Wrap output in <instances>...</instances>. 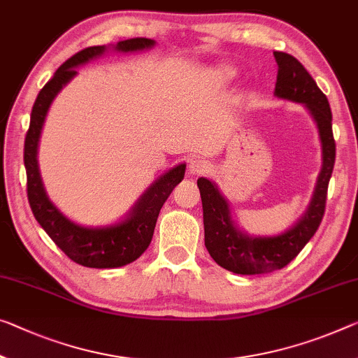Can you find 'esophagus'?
Wrapping results in <instances>:
<instances>
[{"label": "esophagus", "mask_w": 358, "mask_h": 358, "mask_svg": "<svg viewBox=\"0 0 358 358\" xmlns=\"http://www.w3.org/2000/svg\"><path fill=\"white\" fill-rule=\"evenodd\" d=\"M210 171V163L206 160H203V158H194V160H190L189 163V173L190 174H205Z\"/></svg>", "instance_id": "obj_1"}]
</instances>
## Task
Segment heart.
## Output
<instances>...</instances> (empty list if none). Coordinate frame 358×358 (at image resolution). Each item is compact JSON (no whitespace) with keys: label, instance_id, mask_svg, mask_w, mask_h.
Here are the masks:
<instances>
[{"label":"heart","instance_id":"b5f03b06","mask_svg":"<svg viewBox=\"0 0 358 358\" xmlns=\"http://www.w3.org/2000/svg\"><path fill=\"white\" fill-rule=\"evenodd\" d=\"M221 75H222V76H229V75H230V71H229V70H222V71H221Z\"/></svg>","mask_w":358,"mask_h":358}]
</instances>
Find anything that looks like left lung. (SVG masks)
Returning <instances> with one entry per match:
<instances>
[{
	"mask_svg": "<svg viewBox=\"0 0 358 358\" xmlns=\"http://www.w3.org/2000/svg\"><path fill=\"white\" fill-rule=\"evenodd\" d=\"M278 65L275 96L304 103L317 123L322 141L323 164L318 174L312 201L299 222L275 236H250L236 227L229 203L210 179L196 180L201 195L205 246L219 266L240 275H259L280 271L299 255L320 225L325 214L328 184L331 179L336 144L331 128V108L298 59L287 52H273Z\"/></svg>",
	"mask_w": 358,
	"mask_h": 358,
	"instance_id": "8db88e82",
	"label": "left lung"
}]
</instances>
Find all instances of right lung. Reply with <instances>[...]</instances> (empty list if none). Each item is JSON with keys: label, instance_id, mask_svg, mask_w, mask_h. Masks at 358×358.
Wrapping results in <instances>:
<instances>
[{"label": "right lung", "instance_id": "obj_1", "mask_svg": "<svg viewBox=\"0 0 358 358\" xmlns=\"http://www.w3.org/2000/svg\"><path fill=\"white\" fill-rule=\"evenodd\" d=\"M153 45L155 41L148 38H131V40L117 43L113 48L120 52H136L142 49H150ZM106 51V46L86 48L60 65L52 78L43 86L33 103L30 126L24 145L27 196H29L33 216L71 261L92 268L126 266L136 261L148 248L163 203L185 174L184 163L169 169L148 187V190L139 198L123 222L108 225V227H83V225L71 222L48 198L41 182L40 169H38L36 150L49 106L57 92L78 73L75 70L76 67L102 56Z\"/></svg>", "mask_w": 358, "mask_h": 358}]
</instances>
